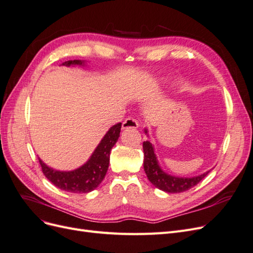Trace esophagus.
I'll return each instance as SVG.
<instances>
[{
  "mask_svg": "<svg viewBox=\"0 0 253 253\" xmlns=\"http://www.w3.org/2000/svg\"><path fill=\"white\" fill-rule=\"evenodd\" d=\"M138 126H139L138 121L133 118H126L124 121V124H122V129H127V128L136 129Z\"/></svg>",
  "mask_w": 253,
  "mask_h": 253,
  "instance_id": "obj_1",
  "label": "esophagus"
}]
</instances>
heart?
Returning a JSON list of instances; mask_svg holds the SVG:
<instances>
[{
    "instance_id": "1",
    "label": "heart",
    "mask_w": 253,
    "mask_h": 253,
    "mask_svg": "<svg viewBox=\"0 0 253 253\" xmlns=\"http://www.w3.org/2000/svg\"><path fill=\"white\" fill-rule=\"evenodd\" d=\"M162 83H163V81H162V82H159V83H158V84H162Z\"/></svg>"
}]
</instances>
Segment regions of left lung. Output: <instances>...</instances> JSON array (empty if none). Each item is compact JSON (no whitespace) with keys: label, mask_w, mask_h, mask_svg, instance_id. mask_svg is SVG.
Listing matches in <instances>:
<instances>
[{"label":"left lung","mask_w":253,"mask_h":253,"mask_svg":"<svg viewBox=\"0 0 253 253\" xmlns=\"http://www.w3.org/2000/svg\"><path fill=\"white\" fill-rule=\"evenodd\" d=\"M144 133L148 137L149 131L148 128H144ZM143 169L147 174L148 179L154 187L159 190L165 191L167 193H180L193 188L198 182L204 179L207 175L210 173L209 170L201 175L192 176V177H181V176L171 175L164 171L160 167L158 158L155 153L154 144L150 140L143 141Z\"/></svg>","instance_id":"8db88e82"}]
</instances>
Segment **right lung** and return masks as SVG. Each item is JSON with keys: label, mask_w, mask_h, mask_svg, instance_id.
<instances>
[{"label": "right lung", "mask_w": 253, "mask_h": 253, "mask_svg": "<svg viewBox=\"0 0 253 253\" xmlns=\"http://www.w3.org/2000/svg\"><path fill=\"white\" fill-rule=\"evenodd\" d=\"M61 65L75 67L86 66L84 60L65 61ZM121 122L111 126L101 141L91 153L85 164L72 171H59L48 167L39 158L42 172L50 182L59 189L71 193H88L95 190L108 172L110 165V154L112 148L120 136Z\"/></svg>", "instance_id": "add662e5"}]
</instances>
